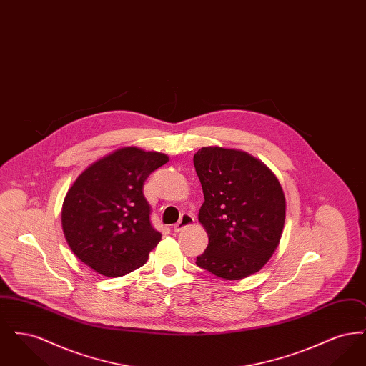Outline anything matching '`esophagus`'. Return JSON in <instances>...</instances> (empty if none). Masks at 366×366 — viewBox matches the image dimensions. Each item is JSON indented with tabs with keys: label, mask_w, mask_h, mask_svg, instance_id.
<instances>
[{
	"label": "esophagus",
	"mask_w": 366,
	"mask_h": 366,
	"mask_svg": "<svg viewBox=\"0 0 366 366\" xmlns=\"http://www.w3.org/2000/svg\"><path fill=\"white\" fill-rule=\"evenodd\" d=\"M193 224H194V218H193V215H192V214H188V212H185V214H182V215H181L179 221L175 224L174 232H181L184 227H191Z\"/></svg>",
	"instance_id": "esophagus-1"
}]
</instances>
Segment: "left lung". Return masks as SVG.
I'll list each match as a JSON object with an SVG mask.
<instances>
[{
  "instance_id": "left-lung-1",
  "label": "left lung",
  "mask_w": 366,
  "mask_h": 366,
  "mask_svg": "<svg viewBox=\"0 0 366 366\" xmlns=\"http://www.w3.org/2000/svg\"><path fill=\"white\" fill-rule=\"evenodd\" d=\"M193 164L204 194L199 222L209 234L196 264L225 280L259 272L276 251L285 221L277 177L257 157L219 147L199 149Z\"/></svg>"
}]
</instances>
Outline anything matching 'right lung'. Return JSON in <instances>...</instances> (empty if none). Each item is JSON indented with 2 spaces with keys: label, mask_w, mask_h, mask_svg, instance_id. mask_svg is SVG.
Returning a JSON list of instances; mask_svg holds the SVG:
<instances>
[{
  "label": "right lung",
  "mask_w": 366,
  "mask_h": 366,
  "mask_svg": "<svg viewBox=\"0 0 366 366\" xmlns=\"http://www.w3.org/2000/svg\"><path fill=\"white\" fill-rule=\"evenodd\" d=\"M169 162L160 152L126 147L90 164L72 184L61 209L71 251L105 277H121L148 261L162 234L144 196L148 175Z\"/></svg>",
  "instance_id": "right-lung-1"
}]
</instances>
